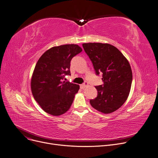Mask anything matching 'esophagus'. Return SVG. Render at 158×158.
Returning a JSON list of instances; mask_svg holds the SVG:
<instances>
[{"label":"esophagus","mask_w":158,"mask_h":158,"mask_svg":"<svg viewBox=\"0 0 158 158\" xmlns=\"http://www.w3.org/2000/svg\"><path fill=\"white\" fill-rule=\"evenodd\" d=\"M88 85V82L85 81L83 84H81V85H80V87H81V89H84V88H85V87H86Z\"/></svg>","instance_id":"1"}]
</instances>
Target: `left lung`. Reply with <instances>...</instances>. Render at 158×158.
Here are the masks:
<instances>
[{
    "label": "left lung",
    "mask_w": 158,
    "mask_h": 158,
    "mask_svg": "<svg viewBox=\"0 0 158 158\" xmlns=\"http://www.w3.org/2000/svg\"><path fill=\"white\" fill-rule=\"evenodd\" d=\"M82 47L91 60L96 75L102 74L103 84L95 86L98 96L90 99L96 110L111 113L120 108L130 93L132 69L121 52L110 44L102 43L83 44Z\"/></svg>",
    "instance_id": "obj_1"
}]
</instances>
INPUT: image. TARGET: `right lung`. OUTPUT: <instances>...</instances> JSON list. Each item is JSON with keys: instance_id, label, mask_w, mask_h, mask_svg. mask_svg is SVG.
Returning <instances> with one entry per match:
<instances>
[{"instance_id": "obj_1", "label": "right lung", "mask_w": 158, "mask_h": 158, "mask_svg": "<svg viewBox=\"0 0 158 158\" xmlns=\"http://www.w3.org/2000/svg\"><path fill=\"white\" fill-rule=\"evenodd\" d=\"M77 45L53 47L38 60L31 81V89L36 102L47 113L59 116L73 104L79 85L63 81L70 75L72 59L82 52Z\"/></svg>"}]
</instances>
